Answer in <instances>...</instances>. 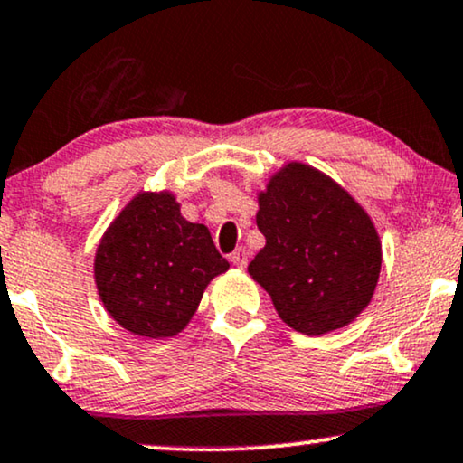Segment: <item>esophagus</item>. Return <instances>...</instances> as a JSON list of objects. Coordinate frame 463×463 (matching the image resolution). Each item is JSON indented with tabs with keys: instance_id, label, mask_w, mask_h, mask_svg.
I'll return each mask as SVG.
<instances>
[{
	"instance_id": "obj_1",
	"label": "esophagus",
	"mask_w": 463,
	"mask_h": 463,
	"mask_svg": "<svg viewBox=\"0 0 463 463\" xmlns=\"http://www.w3.org/2000/svg\"><path fill=\"white\" fill-rule=\"evenodd\" d=\"M248 258H250L248 250H245V248H239V250L232 251V256H231V262L235 264L237 269H245V267H248Z\"/></svg>"
}]
</instances>
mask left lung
<instances>
[{"label": "left lung", "instance_id": "obj_1", "mask_svg": "<svg viewBox=\"0 0 463 463\" xmlns=\"http://www.w3.org/2000/svg\"><path fill=\"white\" fill-rule=\"evenodd\" d=\"M256 224L267 245L248 273L289 328L319 336L366 309L383 251L373 218L341 184L289 160L258 190Z\"/></svg>", "mask_w": 463, "mask_h": 463}]
</instances>
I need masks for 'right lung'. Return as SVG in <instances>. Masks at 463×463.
I'll list each match as a JSON object with an SVG mask.
<instances>
[{
	"instance_id": "obj_1",
	"label": "right lung",
	"mask_w": 463,
	"mask_h": 463,
	"mask_svg": "<svg viewBox=\"0 0 463 463\" xmlns=\"http://www.w3.org/2000/svg\"><path fill=\"white\" fill-rule=\"evenodd\" d=\"M171 190H139L99 239L92 275L116 324L144 338L180 335L209 281L228 270L205 224Z\"/></svg>"
}]
</instances>
